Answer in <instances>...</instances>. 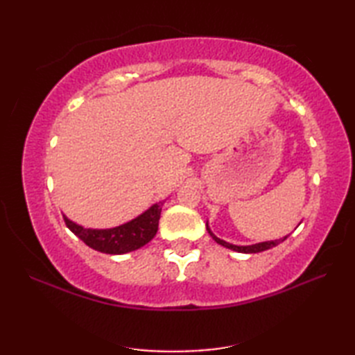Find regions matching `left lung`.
Masks as SVG:
<instances>
[{
  "label": "left lung",
  "mask_w": 355,
  "mask_h": 355,
  "mask_svg": "<svg viewBox=\"0 0 355 355\" xmlns=\"http://www.w3.org/2000/svg\"><path fill=\"white\" fill-rule=\"evenodd\" d=\"M206 227H207L209 235L212 236L218 244H221L223 247L230 248V250H235V252H239V253H259V252H263V250H268V248H271V247H276L277 244L284 243V241L286 239V236H284V238H281V239L266 241V243H258V244H253V245H233V244H230V243H225V241H223V239H220V238H216V236L214 235V233L210 232L207 224H206Z\"/></svg>",
  "instance_id": "8db88e82"
}]
</instances>
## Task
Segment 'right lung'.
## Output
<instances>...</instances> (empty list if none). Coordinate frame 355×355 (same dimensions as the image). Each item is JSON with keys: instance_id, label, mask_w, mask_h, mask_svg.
<instances>
[{"instance_id": "right-lung-1", "label": "right lung", "mask_w": 355, "mask_h": 355, "mask_svg": "<svg viewBox=\"0 0 355 355\" xmlns=\"http://www.w3.org/2000/svg\"><path fill=\"white\" fill-rule=\"evenodd\" d=\"M163 202L150 206L146 212L134 218L132 221L112 229H85L82 225L70 221L64 215V221L74 235L97 252L108 254H123L148 244L155 236L158 230Z\"/></svg>"}]
</instances>
